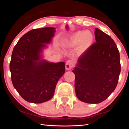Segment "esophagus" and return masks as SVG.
<instances>
[{"label":"esophagus","instance_id":"34e87169","mask_svg":"<svg viewBox=\"0 0 129 129\" xmlns=\"http://www.w3.org/2000/svg\"><path fill=\"white\" fill-rule=\"evenodd\" d=\"M74 66V62L72 60H68L66 64H65V68L67 70H70Z\"/></svg>","mask_w":129,"mask_h":129}]
</instances>
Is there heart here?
Segmentation results:
<instances>
[{
  "label": "heart",
  "mask_w": 129,
  "mask_h": 129,
  "mask_svg": "<svg viewBox=\"0 0 129 129\" xmlns=\"http://www.w3.org/2000/svg\"><path fill=\"white\" fill-rule=\"evenodd\" d=\"M93 40V36L89 32H79L76 35L72 40V44H78L81 43L80 51L85 50L90 44Z\"/></svg>",
  "instance_id": "1"
}]
</instances>
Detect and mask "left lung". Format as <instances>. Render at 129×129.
<instances>
[{"instance_id":"left-lung-1","label":"left lung","mask_w":129,"mask_h":129,"mask_svg":"<svg viewBox=\"0 0 129 129\" xmlns=\"http://www.w3.org/2000/svg\"><path fill=\"white\" fill-rule=\"evenodd\" d=\"M94 43L82 54L72 72L76 94L80 101L98 104L115 90L121 72L119 52L108 34L95 28Z\"/></svg>"}]
</instances>
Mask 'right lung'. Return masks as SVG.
<instances>
[{
	"label": "right lung",
	"mask_w": 129,
	"mask_h": 129,
	"mask_svg": "<svg viewBox=\"0 0 129 129\" xmlns=\"http://www.w3.org/2000/svg\"><path fill=\"white\" fill-rule=\"evenodd\" d=\"M55 28L45 27L28 31L13 49L10 64L14 88L25 101L40 104L51 99L58 81L65 72V63L40 60L44 44L51 41Z\"/></svg>",
	"instance_id": "1"
}]
</instances>
